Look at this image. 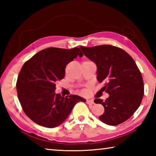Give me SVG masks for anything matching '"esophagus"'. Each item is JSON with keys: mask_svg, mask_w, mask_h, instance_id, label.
Instances as JSON below:
<instances>
[{"mask_svg": "<svg viewBox=\"0 0 156 156\" xmlns=\"http://www.w3.org/2000/svg\"><path fill=\"white\" fill-rule=\"evenodd\" d=\"M86 102H87V104H88V105H94V101L93 100H87Z\"/></svg>", "mask_w": 156, "mask_h": 156, "instance_id": "esophagus-1", "label": "esophagus"}]
</instances>
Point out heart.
<instances>
[{
  "mask_svg": "<svg viewBox=\"0 0 156 156\" xmlns=\"http://www.w3.org/2000/svg\"><path fill=\"white\" fill-rule=\"evenodd\" d=\"M83 93H86V91H83Z\"/></svg>",
  "mask_w": 156,
  "mask_h": 156,
  "instance_id": "obj_1",
  "label": "heart"
}]
</instances>
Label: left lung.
Masks as SVG:
<instances>
[{
	"label": "left lung",
	"instance_id": "obj_1",
	"mask_svg": "<svg viewBox=\"0 0 156 156\" xmlns=\"http://www.w3.org/2000/svg\"><path fill=\"white\" fill-rule=\"evenodd\" d=\"M86 57L97 65V80L105 82L102 89L108 98L94 100L101 104L105 113L99 117L102 122L115 126L131 118L141 104L144 82L140 71L130 55L119 47L103 44L80 47Z\"/></svg>",
	"mask_w": 156,
	"mask_h": 156
}]
</instances>
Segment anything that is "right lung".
<instances>
[{"label":"right lung","mask_w":156,"mask_h":156,"mask_svg":"<svg viewBox=\"0 0 156 156\" xmlns=\"http://www.w3.org/2000/svg\"><path fill=\"white\" fill-rule=\"evenodd\" d=\"M78 56H83L78 47H49L24 63L18 76L17 94L23 112L33 122L56 127L64 122L77 102H85L76 95L55 93L56 82L65 77L66 66Z\"/></svg>","instance_id":"obj_1"}]
</instances>
